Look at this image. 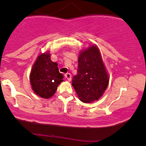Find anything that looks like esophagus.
<instances>
[{"label":"esophagus","mask_w":146,"mask_h":146,"mask_svg":"<svg viewBox=\"0 0 146 146\" xmlns=\"http://www.w3.org/2000/svg\"><path fill=\"white\" fill-rule=\"evenodd\" d=\"M65 77L68 81H71V74L70 73H66V74H65Z\"/></svg>","instance_id":"34e87169"}]
</instances>
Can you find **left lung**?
<instances>
[{"instance_id":"left-lung-1","label":"left lung","mask_w":146,"mask_h":146,"mask_svg":"<svg viewBox=\"0 0 146 146\" xmlns=\"http://www.w3.org/2000/svg\"><path fill=\"white\" fill-rule=\"evenodd\" d=\"M109 81V74L97 46L93 44L81 50L77 74L72 80L80 100L84 103L97 101L107 89Z\"/></svg>"}]
</instances>
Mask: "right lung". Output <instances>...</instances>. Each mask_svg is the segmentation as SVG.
Segmentation results:
<instances>
[{
	"instance_id": "right-lung-1",
	"label": "right lung",
	"mask_w": 146,
	"mask_h": 146,
	"mask_svg": "<svg viewBox=\"0 0 146 146\" xmlns=\"http://www.w3.org/2000/svg\"><path fill=\"white\" fill-rule=\"evenodd\" d=\"M49 52L42 53L33 64L30 73V84L35 93L44 99L54 94L58 85L63 81L58 63L50 59Z\"/></svg>"
}]
</instances>
